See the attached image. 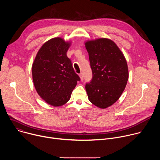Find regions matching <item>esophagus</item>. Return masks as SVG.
I'll list each match as a JSON object with an SVG mask.
<instances>
[{
  "label": "esophagus",
  "mask_w": 160,
  "mask_h": 160,
  "mask_svg": "<svg viewBox=\"0 0 160 160\" xmlns=\"http://www.w3.org/2000/svg\"><path fill=\"white\" fill-rule=\"evenodd\" d=\"M79 77H80V78L81 81H83V73H80L79 74Z\"/></svg>",
  "instance_id": "34e87169"
}]
</instances>
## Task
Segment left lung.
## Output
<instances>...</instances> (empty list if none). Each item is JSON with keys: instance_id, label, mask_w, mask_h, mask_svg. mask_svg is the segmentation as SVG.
<instances>
[{"instance_id": "8db88e82", "label": "left lung", "mask_w": 160, "mask_h": 160, "mask_svg": "<svg viewBox=\"0 0 160 160\" xmlns=\"http://www.w3.org/2000/svg\"><path fill=\"white\" fill-rule=\"evenodd\" d=\"M92 72L85 85L90 102L102 109L115 103L121 96L128 80L125 58L112 40L101 38L85 43Z\"/></svg>"}]
</instances>
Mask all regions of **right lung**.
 Segmentation results:
<instances>
[{
	"instance_id": "add662e5",
	"label": "right lung",
	"mask_w": 160,
	"mask_h": 160,
	"mask_svg": "<svg viewBox=\"0 0 160 160\" xmlns=\"http://www.w3.org/2000/svg\"><path fill=\"white\" fill-rule=\"evenodd\" d=\"M60 37L53 38L43 44L32 64V78L38 94L48 104L61 106L71 98L77 82L66 52L70 46Z\"/></svg>"
}]
</instances>
